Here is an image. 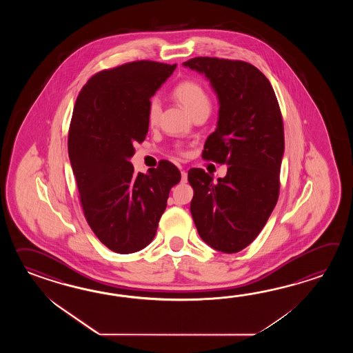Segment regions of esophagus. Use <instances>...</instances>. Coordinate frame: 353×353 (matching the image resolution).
I'll use <instances>...</instances> for the list:
<instances>
[{"instance_id": "34e87169", "label": "esophagus", "mask_w": 353, "mask_h": 353, "mask_svg": "<svg viewBox=\"0 0 353 353\" xmlns=\"http://www.w3.org/2000/svg\"><path fill=\"white\" fill-rule=\"evenodd\" d=\"M187 180H188L187 172H184V170H181V181H183V183H187Z\"/></svg>"}]
</instances>
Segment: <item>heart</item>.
<instances>
[{"mask_svg":"<svg viewBox=\"0 0 353 353\" xmlns=\"http://www.w3.org/2000/svg\"><path fill=\"white\" fill-rule=\"evenodd\" d=\"M173 96L183 108L187 111L190 116L201 111H208L210 112V101L205 90H203L199 83L193 81H185L181 82L174 88ZM161 112V107L158 99H151L150 105L148 108V122L151 126L157 125L159 121V116Z\"/></svg>","mask_w":353,"mask_h":353,"instance_id":"obj_1","label":"heart"}]
</instances>
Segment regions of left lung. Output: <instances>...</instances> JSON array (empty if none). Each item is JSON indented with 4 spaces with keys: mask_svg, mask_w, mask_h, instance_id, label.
Returning <instances> with one entry per match:
<instances>
[{
    "mask_svg": "<svg viewBox=\"0 0 353 353\" xmlns=\"http://www.w3.org/2000/svg\"><path fill=\"white\" fill-rule=\"evenodd\" d=\"M210 82L217 94V128L203 158L227 164L225 178L188 172L194 190L190 213L210 248L234 254L261 232L275 208L284 155V125L269 79L241 60L199 57L183 63Z\"/></svg>",
    "mask_w": 353,
    "mask_h": 353,
    "instance_id": "left-lung-1",
    "label": "left lung"
}]
</instances>
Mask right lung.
<instances>
[{"mask_svg": "<svg viewBox=\"0 0 353 353\" xmlns=\"http://www.w3.org/2000/svg\"><path fill=\"white\" fill-rule=\"evenodd\" d=\"M176 64L139 60L102 70L84 84L72 116L68 152L84 217L105 246L132 254L154 240L178 168L160 161L134 173V143L149 130L150 98Z\"/></svg>", "mask_w": 353, "mask_h": 353, "instance_id": "right-lung-1", "label": "right lung"}]
</instances>
